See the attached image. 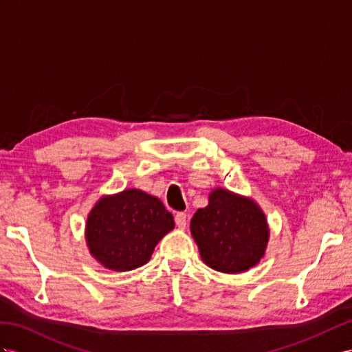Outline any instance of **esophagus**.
<instances>
[{
    "label": "esophagus",
    "instance_id": "1",
    "mask_svg": "<svg viewBox=\"0 0 352 352\" xmlns=\"http://www.w3.org/2000/svg\"><path fill=\"white\" fill-rule=\"evenodd\" d=\"M175 224L179 229H184L187 224V215L184 212H177L175 214Z\"/></svg>",
    "mask_w": 352,
    "mask_h": 352
}]
</instances>
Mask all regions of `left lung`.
<instances>
[{
    "label": "left lung",
    "mask_w": 352,
    "mask_h": 352,
    "mask_svg": "<svg viewBox=\"0 0 352 352\" xmlns=\"http://www.w3.org/2000/svg\"><path fill=\"white\" fill-rule=\"evenodd\" d=\"M204 262L226 274L248 270L263 257L269 229L265 214L251 201L215 188L210 204L190 221Z\"/></svg>",
    "instance_id": "obj_1"
}]
</instances>
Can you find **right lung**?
<instances>
[{
    "label": "right lung",
    "mask_w": 352,
    "mask_h": 352,
    "mask_svg": "<svg viewBox=\"0 0 352 352\" xmlns=\"http://www.w3.org/2000/svg\"><path fill=\"white\" fill-rule=\"evenodd\" d=\"M173 229V214L157 197L131 188L94 206L86 241L99 263L124 272L147 263L157 242Z\"/></svg>",
    "instance_id": "obj_1"
}]
</instances>
